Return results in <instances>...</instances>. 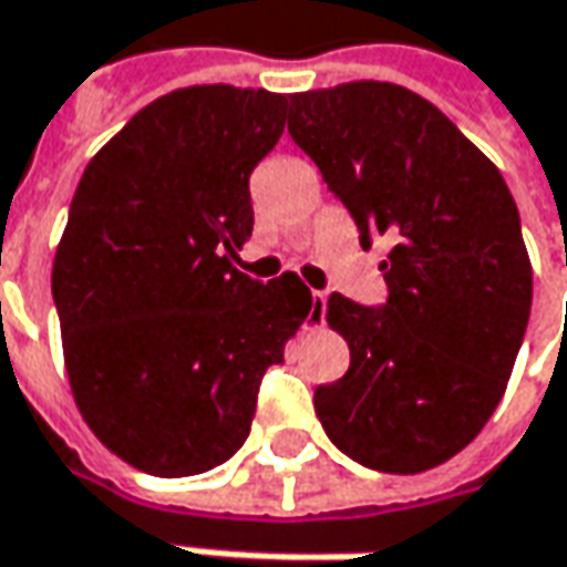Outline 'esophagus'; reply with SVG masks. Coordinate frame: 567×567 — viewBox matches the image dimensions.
Returning a JSON list of instances; mask_svg holds the SVG:
<instances>
[{
	"instance_id": "esophagus-1",
	"label": "esophagus",
	"mask_w": 567,
	"mask_h": 567,
	"mask_svg": "<svg viewBox=\"0 0 567 567\" xmlns=\"http://www.w3.org/2000/svg\"><path fill=\"white\" fill-rule=\"evenodd\" d=\"M326 320V295L313 291V307H310V326H320Z\"/></svg>"
}]
</instances>
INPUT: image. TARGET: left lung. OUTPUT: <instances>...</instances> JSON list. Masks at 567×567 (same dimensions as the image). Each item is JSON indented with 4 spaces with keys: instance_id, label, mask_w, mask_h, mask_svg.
Returning <instances> with one entry per match:
<instances>
[{
    "instance_id": "left-lung-1",
    "label": "left lung",
    "mask_w": 567,
    "mask_h": 567,
    "mask_svg": "<svg viewBox=\"0 0 567 567\" xmlns=\"http://www.w3.org/2000/svg\"><path fill=\"white\" fill-rule=\"evenodd\" d=\"M288 134L361 231L385 235L389 298L326 303L351 367L317 385L326 436L351 461L420 474L493 417L530 320L534 272L515 197L440 109L385 81L288 96Z\"/></svg>"
}]
</instances>
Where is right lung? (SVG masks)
Instances as JSON below:
<instances>
[{
    "label": "right lung",
    "instance_id": "obj_1",
    "mask_svg": "<svg viewBox=\"0 0 567 567\" xmlns=\"http://www.w3.org/2000/svg\"><path fill=\"white\" fill-rule=\"evenodd\" d=\"M288 96L228 84L159 96L81 175L52 264L71 392L118 458L156 477L228 461L313 298L231 266L254 231L250 172Z\"/></svg>",
    "mask_w": 567,
    "mask_h": 567
}]
</instances>
